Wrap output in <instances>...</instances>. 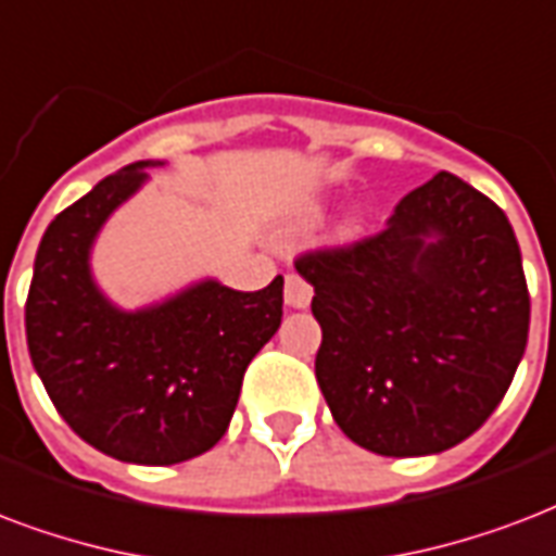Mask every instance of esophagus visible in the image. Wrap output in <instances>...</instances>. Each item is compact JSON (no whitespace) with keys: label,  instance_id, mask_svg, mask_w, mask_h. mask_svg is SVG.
I'll return each instance as SVG.
<instances>
[{"label":"esophagus","instance_id":"esophagus-1","mask_svg":"<svg viewBox=\"0 0 556 556\" xmlns=\"http://www.w3.org/2000/svg\"><path fill=\"white\" fill-rule=\"evenodd\" d=\"M313 299V287L304 281L302 275L287 273L283 278V302L290 304V307H307Z\"/></svg>","mask_w":556,"mask_h":556}]
</instances>
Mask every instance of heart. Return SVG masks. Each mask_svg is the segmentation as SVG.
Listing matches in <instances>:
<instances>
[{
    "label": "heart",
    "mask_w": 556,
    "mask_h": 556,
    "mask_svg": "<svg viewBox=\"0 0 556 556\" xmlns=\"http://www.w3.org/2000/svg\"><path fill=\"white\" fill-rule=\"evenodd\" d=\"M316 211H311V214H307V219H316ZM361 228H363V214L361 211H352V214L345 216V219H342L340 223V228H337V237H340V240H352L354 233H361Z\"/></svg>",
    "instance_id": "b5f03b06"
}]
</instances>
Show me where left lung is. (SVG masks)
<instances>
[{
	"instance_id": "1",
	"label": "left lung",
	"mask_w": 556,
	"mask_h": 556,
	"mask_svg": "<svg viewBox=\"0 0 556 556\" xmlns=\"http://www.w3.org/2000/svg\"><path fill=\"white\" fill-rule=\"evenodd\" d=\"M323 325L316 381L333 421L383 457L440 454L510 387L531 325L498 204L452 173L416 187L361 243L295 261Z\"/></svg>"
}]
</instances>
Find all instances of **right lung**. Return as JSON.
<instances>
[{
  "label": "right lung",
  "mask_w": 556,
  "mask_h": 556,
  "mask_svg": "<svg viewBox=\"0 0 556 556\" xmlns=\"http://www.w3.org/2000/svg\"><path fill=\"white\" fill-rule=\"evenodd\" d=\"M137 161L49 223L25 302V340L64 421L108 457L173 466L228 431L245 366L281 325L283 278L240 293L207 278L143 311L96 287L90 249L108 216L146 184Z\"/></svg>",
  "instance_id": "right-lung-1"
}]
</instances>
